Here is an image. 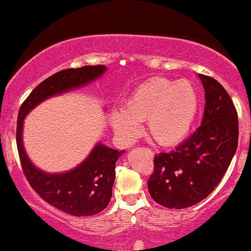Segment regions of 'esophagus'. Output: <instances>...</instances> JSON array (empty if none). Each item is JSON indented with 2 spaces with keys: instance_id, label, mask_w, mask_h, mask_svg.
Listing matches in <instances>:
<instances>
[{
  "instance_id": "34e87169",
  "label": "esophagus",
  "mask_w": 251,
  "mask_h": 251,
  "mask_svg": "<svg viewBox=\"0 0 251 251\" xmlns=\"http://www.w3.org/2000/svg\"><path fill=\"white\" fill-rule=\"evenodd\" d=\"M150 152H151V151H150ZM151 153H152V152H151Z\"/></svg>"
}]
</instances>
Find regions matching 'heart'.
Wrapping results in <instances>:
<instances>
[{"instance_id":"obj_1","label":"heart","mask_w":251,"mask_h":251,"mask_svg":"<svg viewBox=\"0 0 251 251\" xmlns=\"http://www.w3.org/2000/svg\"><path fill=\"white\" fill-rule=\"evenodd\" d=\"M198 108V93L190 81L158 76L134 89L122 111L111 112L110 123L125 143H130L140 133L139 123L146 122V130L156 143L172 146L188 135Z\"/></svg>"}]
</instances>
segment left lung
I'll return each mask as SVG.
<instances>
[{
    "label": "left lung",
    "instance_id": "1",
    "mask_svg": "<svg viewBox=\"0 0 251 251\" xmlns=\"http://www.w3.org/2000/svg\"><path fill=\"white\" fill-rule=\"evenodd\" d=\"M205 90L201 126L171 152L153 158L149 193L168 209L193 206L218 185L238 146V115L232 99L211 76L199 74Z\"/></svg>",
    "mask_w": 251,
    "mask_h": 251
}]
</instances>
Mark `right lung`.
Wrapping results in <instances>:
<instances>
[{
  "mask_svg": "<svg viewBox=\"0 0 251 251\" xmlns=\"http://www.w3.org/2000/svg\"><path fill=\"white\" fill-rule=\"evenodd\" d=\"M106 69L99 64L57 72L39 84L19 108L16 139L24 175L45 201L72 216H93L107 207L112 197L116 162L125 150L118 151L98 143L90 155L75 168L64 173H47L35 167L26 155L22 139L23 122L25 116L42 101L81 88L100 78Z\"/></svg>",
  "mask_w": 251,
  "mask_h": 251,
  "instance_id": "1",
  "label": "right lung"
}]
</instances>
